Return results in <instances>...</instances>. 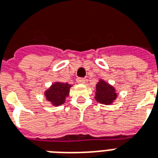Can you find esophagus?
Instances as JSON below:
<instances>
[{"label":"esophagus","mask_w":158,"mask_h":158,"mask_svg":"<svg viewBox=\"0 0 158 158\" xmlns=\"http://www.w3.org/2000/svg\"><path fill=\"white\" fill-rule=\"evenodd\" d=\"M76 81L79 84H85L86 82V79H84V78H78V79H76Z\"/></svg>","instance_id":"obj_1"}]
</instances>
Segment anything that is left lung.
Masks as SVG:
<instances>
[{"instance_id": "1", "label": "left lung", "mask_w": 158, "mask_h": 158, "mask_svg": "<svg viewBox=\"0 0 158 158\" xmlns=\"http://www.w3.org/2000/svg\"><path fill=\"white\" fill-rule=\"evenodd\" d=\"M95 90L96 91L94 99L100 104L110 105L117 97L115 89L110 85H109L108 83L104 81L103 79H100L98 82Z\"/></svg>"}]
</instances>
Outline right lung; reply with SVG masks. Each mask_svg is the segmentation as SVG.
Wrapping results in <instances>:
<instances>
[{"instance_id":"add662e5","label":"right lung","mask_w":158,"mask_h":158,"mask_svg":"<svg viewBox=\"0 0 158 158\" xmlns=\"http://www.w3.org/2000/svg\"><path fill=\"white\" fill-rule=\"evenodd\" d=\"M72 85L68 83L55 82L51 85L44 93L47 100L51 102L52 106H58L65 102L66 98L69 94V89Z\"/></svg>"}]
</instances>
